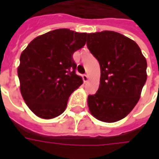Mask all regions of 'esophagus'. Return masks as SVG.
Here are the masks:
<instances>
[{
    "mask_svg": "<svg viewBox=\"0 0 159 159\" xmlns=\"http://www.w3.org/2000/svg\"><path fill=\"white\" fill-rule=\"evenodd\" d=\"M83 80L84 83H87L88 81H89V76H88V75H86V74H84L83 76Z\"/></svg>",
    "mask_w": 159,
    "mask_h": 159,
    "instance_id": "obj_1",
    "label": "esophagus"
}]
</instances>
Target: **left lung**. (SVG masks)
I'll list each match as a JSON object with an SVG mask.
<instances>
[{"label":"left lung","mask_w":159,"mask_h":159,"mask_svg":"<svg viewBox=\"0 0 159 159\" xmlns=\"http://www.w3.org/2000/svg\"><path fill=\"white\" fill-rule=\"evenodd\" d=\"M87 47L100 63V87L88 97L96 119L114 123L123 119L139 101L147 81V60L133 40L110 30L87 35Z\"/></svg>","instance_id":"obj_1"}]
</instances>
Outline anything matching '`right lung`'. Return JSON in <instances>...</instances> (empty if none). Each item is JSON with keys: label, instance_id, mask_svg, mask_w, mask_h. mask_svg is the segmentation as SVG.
<instances>
[{"label": "right lung", "instance_id": "1", "mask_svg": "<svg viewBox=\"0 0 159 159\" xmlns=\"http://www.w3.org/2000/svg\"><path fill=\"white\" fill-rule=\"evenodd\" d=\"M87 33L58 29L36 37L20 55L18 76L26 105L37 117L51 119L66 110L70 95L83 84L73 53Z\"/></svg>", "mask_w": 159, "mask_h": 159}]
</instances>
